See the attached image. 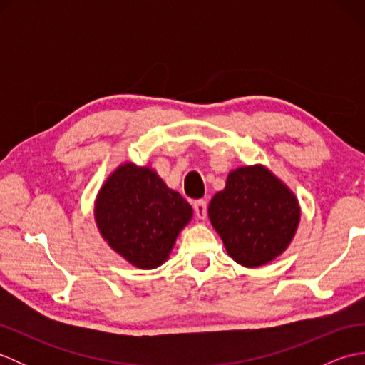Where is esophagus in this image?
<instances>
[{
  "instance_id": "1",
  "label": "esophagus",
  "mask_w": 365,
  "mask_h": 365,
  "mask_svg": "<svg viewBox=\"0 0 365 365\" xmlns=\"http://www.w3.org/2000/svg\"><path fill=\"white\" fill-rule=\"evenodd\" d=\"M192 207H195V213L199 220H205L207 216V200H196L195 204H192Z\"/></svg>"
}]
</instances>
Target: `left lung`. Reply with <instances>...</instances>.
I'll return each instance as SVG.
<instances>
[{
    "instance_id": "8db88e82",
    "label": "left lung",
    "mask_w": 365,
    "mask_h": 365,
    "mask_svg": "<svg viewBox=\"0 0 365 365\" xmlns=\"http://www.w3.org/2000/svg\"><path fill=\"white\" fill-rule=\"evenodd\" d=\"M208 218L227 254L246 268L279 257L297 234L301 207L287 185L263 165L240 166L208 205Z\"/></svg>"
}]
</instances>
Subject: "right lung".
Masks as SVG:
<instances>
[{"instance_id": "add662e5", "label": "right lung", "mask_w": 365, "mask_h": 365, "mask_svg": "<svg viewBox=\"0 0 365 365\" xmlns=\"http://www.w3.org/2000/svg\"><path fill=\"white\" fill-rule=\"evenodd\" d=\"M94 218L115 254L139 269H153L169 259L192 208L157 170L125 161L100 187Z\"/></svg>"}]
</instances>
